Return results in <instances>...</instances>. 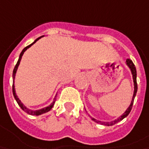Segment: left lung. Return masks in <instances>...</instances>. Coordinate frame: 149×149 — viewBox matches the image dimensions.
Here are the masks:
<instances>
[{
  "instance_id": "left-lung-1",
  "label": "left lung",
  "mask_w": 149,
  "mask_h": 149,
  "mask_svg": "<svg viewBox=\"0 0 149 149\" xmlns=\"http://www.w3.org/2000/svg\"><path fill=\"white\" fill-rule=\"evenodd\" d=\"M126 63L127 65L129 66V68H130L131 70V72H132V75H133V79H134V95H133V99H132V101H131V104L129 106V108L126 110V111L123 114V116H121L120 117H119L117 120H116L112 121V122H101V121H98L95 120V119H93L92 118V120L96 122V123H99V124H101V125H105L107 126H110V125H116V123H118L119 121L122 120L123 119H125L126 116H128L130 113L131 110H132V107H133V104H134V97H135L136 93H137V90H138V85H137V72H136V68H135V66L134 64V63L132 62V60L130 59H127L126 60Z\"/></svg>"
}]
</instances>
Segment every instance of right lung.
<instances>
[{
	"label": "right lung",
	"instance_id": "add662e5",
	"mask_svg": "<svg viewBox=\"0 0 149 149\" xmlns=\"http://www.w3.org/2000/svg\"><path fill=\"white\" fill-rule=\"evenodd\" d=\"M41 37H43V36H41ZM41 37H39V38H38L37 39H35L34 40V42H33V44H29V45H28L27 47H25L24 49L22 50V52L20 53V54H19V58L18 59V62H17V63H16V65L15 66V68H14L13 70V79L15 78V73H16V71H17V68H18V66L19 64V62H20V60H21V58H22V56H23L24 53L25 52V50L27 49H29L31 45H33L37 40H39ZM12 91H13V95H14V97H15V99L16 100V101H17V103H18V105L20 106V108L22 109V110L24 111V112H26L27 114H29V115H31V116H39V115H42V114H44V113H46V112H48V111H49V110H51L52 108H53V106H54V103H55V99L54 100V101H53V103L51 104L50 105H49L48 107H45V108H44V109H41V110H29L28 108H26L24 105L20 102V100H19V98L17 97V95H16V94H15V86H12Z\"/></svg>",
	"mask_w": 149,
	"mask_h": 149
}]
</instances>
